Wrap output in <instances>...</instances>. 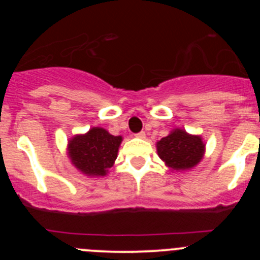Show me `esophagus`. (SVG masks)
Here are the masks:
<instances>
[{"instance_id": "1", "label": "esophagus", "mask_w": 260, "mask_h": 260, "mask_svg": "<svg viewBox=\"0 0 260 260\" xmlns=\"http://www.w3.org/2000/svg\"><path fill=\"white\" fill-rule=\"evenodd\" d=\"M136 137H137V138H145L146 133L145 132H140V133H137V135H136Z\"/></svg>"}]
</instances>
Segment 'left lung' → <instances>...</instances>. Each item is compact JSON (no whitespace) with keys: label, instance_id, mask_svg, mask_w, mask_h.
Segmentation results:
<instances>
[{"label":"left lung","instance_id":"8db88e82","mask_svg":"<svg viewBox=\"0 0 260 260\" xmlns=\"http://www.w3.org/2000/svg\"><path fill=\"white\" fill-rule=\"evenodd\" d=\"M205 142L199 135L175 128L156 143L157 154L172 171H188L198 166L205 154Z\"/></svg>","mask_w":260,"mask_h":260}]
</instances>
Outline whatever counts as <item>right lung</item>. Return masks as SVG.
<instances>
[{"mask_svg": "<svg viewBox=\"0 0 260 260\" xmlns=\"http://www.w3.org/2000/svg\"><path fill=\"white\" fill-rule=\"evenodd\" d=\"M122 141V136H113L104 128L93 127L84 135L69 138L68 157L80 174L103 177L114 165Z\"/></svg>", "mask_w": 260, "mask_h": 260, "instance_id": "obj_1", "label": "right lung"}]
</instances>
